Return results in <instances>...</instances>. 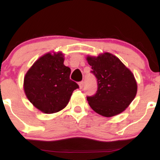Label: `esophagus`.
I'll return each mask as SVG.
<instances>
[{
  "mask_svg": "<svg viewBox=\"0 0 160 160\" xmlns=\"http://www.w3.org/2000/svg\"><path fill=\"white\" fill-rule=\"evenodd\" d=\"M79 86H80V89H82V87H83V86H84V82L80 81V82H79Z\"/></svg>",
  "mask_w": 160,
  "mask_h": 160,
  "instance_id": "esophagus-1",
  "label": "esophagus"
}]
</instances>
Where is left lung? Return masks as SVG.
I'll return each mask as SVG.
<instances>
[{
	"label": "left lung",
	"instance_id": "obj_1",
	"mask_svg": "<svg viewBox=\"0 0 160 160\" xmlns=\"http://www.w3.org/2000/svg\"><path fill=\"white\" fill-rule=\"evenodd\" d=\"M87 61L98 86L95 95L86 96L89 106L106 117L120 113L136 95L137 83L132 73L111 53L88 56Z\"/></svg>",
	"mask_w": 160,
	"mask_h": 160
}]
</instances>
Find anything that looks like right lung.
<instances>
[{"label": "right lung", "mask_w": 160, "mask_h": 160, "mask_svg": "<svg viewBox=\"0 0 160 160\" xmlns=\"http://www.w3.org/2000/svg\"><path fill=\"white\" fill-rule=\"evenodd\" d=\"M71 69L64 65L62 53H47L28 70L24 79V89L34 107L45 113L61 111L68 103L73 91L78 89L70 79Z\"/></svg>", "instance_id": "right-lung-1"}]
</instances>
